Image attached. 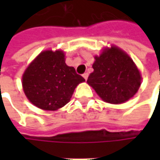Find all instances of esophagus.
I'll use <instances>...</instances> for the list:
<instances>
[{"instance_id":"obj_1","label":"esophagus","mask_w":160,"mask_h":160,"mask_svg":"<svg viewBox=\"0 0 160 160\" xmlns=\"http://www.w3.org/2000/svg\"><path fill=\"white\" fill-rule=\"evenodd\" d=\"M88 76H89V74L86 72V73H84V74H83V78L85 79V80H87V78H88Z\"/></svg>"}]
</instances>
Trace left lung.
I'll use <instances>...</instances> for the list:
<instances>
[{
	"instance_id": "obj_1",
	"label": "left lung",
	"mask_w": 160,
	"mask_h": 160,
	"mask_svg": "<svg viewBox=\"0 0 160 160\" xmlns=\"http://www.w3.org/2000/svg\"><path fill=\"white\" fill-rule=\"evenodd\" d=\"M87 83L104 102L118 104L128 101L141 85V75L130 57L117 47L106 49L92 65Z\"/></svg>"
}]
</instances>
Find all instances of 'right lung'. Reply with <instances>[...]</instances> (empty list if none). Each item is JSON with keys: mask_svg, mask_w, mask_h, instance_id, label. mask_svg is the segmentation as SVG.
<instances>
[{"mask_svg": "<svg viewBox=\"0 0 160 160\" xmlns=\"http://www.w3.org/2000/svg\"><path fill=\"white\" fill-rule=\"evenodd\" d=\"M61 51L40 53L25 71L22 84L25 94L34 106L56 110L70 101L77 84L84 78L65 63Z\"/></svg>", "mask_w": 160, "mask_h": 160, "instance_id": "right-lung-1", "label": "right lung"}]
</instances>
